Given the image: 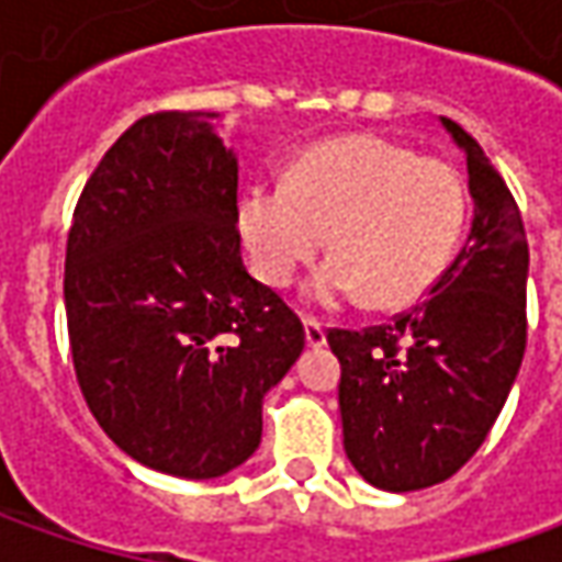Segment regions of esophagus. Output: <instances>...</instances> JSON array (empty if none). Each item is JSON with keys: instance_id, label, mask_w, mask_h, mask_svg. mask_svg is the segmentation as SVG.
Masks as SVG:
<instances>
[{"instance_id": "obj_1", "label": "esophagus", "mask_w": 562, "mask_h": 562, "mask_svg": "<svg viewBox=\"0 0 562 562\" xmlns=\"http://www.w3.org/2000/svg\"><path fill=\"white\" fill-rule=\"evenodd\" d=\"M303 325H306V344L310 347H325V340H328L325 337V325L318 318H310V315L303 318Z\"/></svg>"}]
</instances>
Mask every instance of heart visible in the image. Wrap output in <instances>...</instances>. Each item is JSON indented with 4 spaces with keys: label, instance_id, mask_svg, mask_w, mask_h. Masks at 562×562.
I'll use <instances>...</instances> for the list:
<instances>
[{
    "label": "heart",
    "instance_id": "b5f03b06",
    "mask_svg": "<svg viewBox=\"0 0 562 562\" xmlns=\"http://www.w3.org/2000/svg\"><path fill=\"white\" fill-rule=\"evenodd\" d=\"M465 205L453 165L359 134L310 146L288 184L252 187L240 203V231L252 269L271 288H288L328 234L337 256L310 288L318 303L366 291L372 306H406L450 266Z\"/></svg>",
    "mask_w": 562,
    "mask_h": 562
}]
</instances>
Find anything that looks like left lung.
Returning <instances> with one entry per match:
<instances>
[{"label": "left lung", "mask_w": 562, "mask_h": 562, "mask_svg": "<svg viewBox=\"0 0 562 562\" xmlns=\"http://www.w3.org/2000/svg\"><path fill=\"white\" fill-rule=\"evenodd\" d=\"M472 227L428 296L391 325L328 328L340 359L344 450L369 485L419 491L485 443L526 357L529 240L507 181L457 121Z\"/></svg>", "instance_id": "1"}]
</instances>
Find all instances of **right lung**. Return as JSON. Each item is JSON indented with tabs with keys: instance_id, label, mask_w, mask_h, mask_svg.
Instances as JSON below:
<instances>
[{
	"instance_id": "1",
	"label": "right lung",
	"mask_w": 562,
	"mask_h": 562,
	"mask_svg": "<svg viewBox=\"0 0 562 562\" xmlns=\"http://www.w3.org/2000/svg\"><path fill=\"white\" fill-rule=\"evenodd\" d=\"M215 112L137 119L80 190L65 247L75 375L127 457L218 479L262 441V397L303 353L300 315L244 266L237 159Z\"/></svg>"
}]
</instances>
